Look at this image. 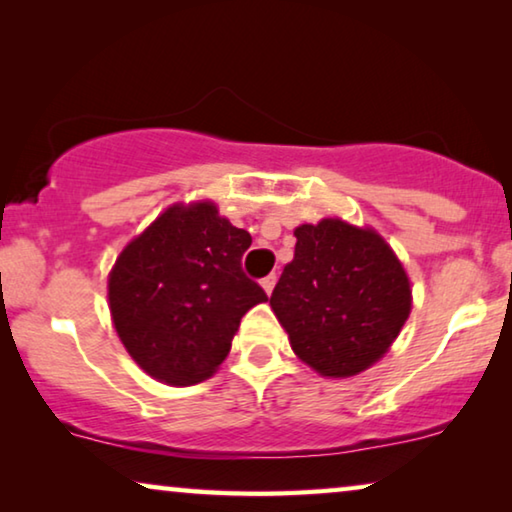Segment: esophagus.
I'll return each instance as SVG.
<instances>
[{
	"label": "esophagus",
	"instance_id": "1",
	"mask_svg": "<svg viewBox=\"0 0 512 512\" xmlns=\"http://www.w3.org/2000/svg\"><path fill=\"white\" fill-rule=\"evenodd\" d=\"M273 285H276V273H269V276L262 278V287H264L266 294L273 292Z\"/></svg>",
	"mask_w": 512,
	"mask_h": 512
}]
</instances>
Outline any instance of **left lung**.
Returning a JSON list of instances; mask_svg holds the SVG:
<instances>
[{
  "label": "left lung",
  "mask_w": 512,
  "mask_h": 512,
  "mask_svg": "<svg viewBox=\"0 0 512 512\" xmlns=\"http://www.w3.org/2000/svg\"><path fill=\"white\" fill-rule=\"evenodd\" d=\"M294 259L271 308L301 362L327 378L357 376L390 350L410 315V280L371 227L338 218L294 229Z\"/></svg>",
  "instance_id": "left-lung-1"
}]
</instances>
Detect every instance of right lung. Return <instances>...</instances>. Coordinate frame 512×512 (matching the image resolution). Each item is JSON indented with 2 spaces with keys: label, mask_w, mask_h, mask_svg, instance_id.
I'll return each instance as SVG.
<instances>
[{
  "label": "right lung",
  "mask_w": 512,
  "mask_h": 512,
  "mask_svg": "<svg viewBox=\"0 0 512 512\" xmlns=\"http://www.w3.org/2000/svg\"><path fill=\"white\" fill-rule=\"evenodd\" d=\"M250 243L213 201L169 206L127 243L109 273V308L148 376L194 385L225 362L243 315L266 301L241 269Z\"/></svg>",
  "instance_id": "1"
}]
</instances>
